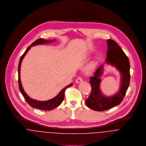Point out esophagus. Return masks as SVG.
<instances>
[{"label": "esophagus", "instance_id": "1", "mask_svg": "<svg viewBox=\"0 0 146 146\" xmlns=\"http://www.w3.org/2000/svg\"><path fill=\"white\" fill-rule=\"evenodd\" d=\"M83 82V80L82 79V78L81 77H79L77 78V79L76 80V83H82Z\"/></svg>", "mask_w": 146, "mask_h": 146}]
</instances>
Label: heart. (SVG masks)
I'll return each instance as SVG.
<instances>
[{
  "mask_svg": "<svg viewBox=\"0 0 146 146\" xmlns=\"http://www.w3.org/2000/svg\"><path fill=\"white\" fill-rule=\"evenodd\" d=\"M95 65H96V63L94 62L89 63L86 68V72L87 73H90L95 68Z\"/></svg>",
  "mask_w": 146,
  "mask_h": 146,
  "instance_id": "b5f03b06",
  "label": "heart"
}]
</instances>
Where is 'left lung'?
I'll use <instances>...</instances> for the list:
<instances>
[{
  "instance_id": "left-lung-1",
  "label": "left lung",
  "mask_w": 146,
  "mask_h": 146,
  "mask_svg": "<svg viewBox=\"0 0 146 146\" xmlns=\"http://www.w3.org/2000/svg\"><path fill=\"white\" fill-rule=\"evenodd\" d=\"M108 50L106 62L116 67L121 73V85L119 91L111 97L104 96L100 90V77L103 74L104 65L102 64L94 73V76L90 78L89 83L92 91L89 97L85 101V104L90 108L103 111L109 110L120 104L125 97L129 85L130 62L129 59L121 47L112 39L107 40Z\"/></svg>"
}]
</instances>
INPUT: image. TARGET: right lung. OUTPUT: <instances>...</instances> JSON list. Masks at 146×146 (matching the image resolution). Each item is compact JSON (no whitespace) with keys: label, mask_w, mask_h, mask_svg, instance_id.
Wrapping results in <instances>:
<instances>
[{"label":"right lung","mask_w":146,"mask_h":146,"mask_svg":"<svg viewBox=\"0 0 146 146\" xmlns=\"http://www.w3.org/2000/svg\"><path fill=\"white\" fill-rule=\"evenodd\" d=\"M54 40H44V39H42V38L37 39L34 42H33L29 47H28L27 48V49L26 50L25 53L21 56L19 64V71H18L19 72V89L21 92V94L23 96L26 101L33 108H38V109H40V110H45V111H50V110L56 108V107L58 106L60 104H61L63 100L64 97L65 90L71 86L72 85V84H70L67 85L59 93V94L56 97H55L54 98H52L50 100L46 101H37V100H33V99L31 98L30 97H29L27 95V94L24 91V90L23 89V87L22 86L21 80H20V67H21V62H22V61L24 56L26 55V54L27 53V52L30 49V48L31 46H34V45H38V44H44V43L51 42H53Z\"/></svg>","instance_id":"right-lung-1"}]
</instances>
